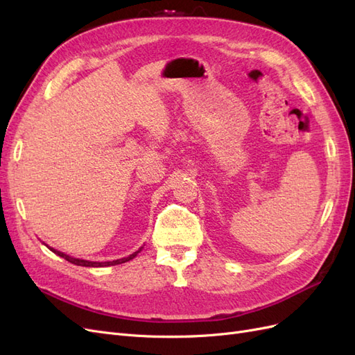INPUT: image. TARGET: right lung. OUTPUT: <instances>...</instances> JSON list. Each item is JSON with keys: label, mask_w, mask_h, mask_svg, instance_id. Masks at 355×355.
Here are the masks:
<instances>
[{"label": "right lung", "mask_w": 355, "mask_h": 355, "mask_svg": "<svg viewBox=\"0 0 355 355\" xmlns=\"http://www.w3.org/2000/svg\"><path fill=\"white\" fill-rule=\"evenodd\" d=\"M49 247V245H47ZM49 249L55 253V254H58V256H60V257H63V259L65 261H68V262H71V263H73V265H78V266H89V268H103V266H112V265H120V263H124V262H128V261H132V259H135V257L137 256V253H141L142 252V249H144V245L141 247V249L139 250H136L135 253H132V254H128L127 257H121V259H116V261H106V262H94V261H84V259H78V257H72V256H69V254H67V253H63V252H59V250H56V249H53V247H49Z\"/></svg>", "instance_id": "add662e5"}]
</instances>
